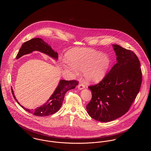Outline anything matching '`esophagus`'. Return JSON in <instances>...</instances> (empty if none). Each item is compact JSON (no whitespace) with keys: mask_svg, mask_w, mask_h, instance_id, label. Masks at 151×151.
Here are the masks:
<instances>
[{"mask_svg":"<svg viewBox=\"0 0 151 151\" xmlns=\"http://www.w3.org/2000/svg\"><path fill=\"white\" fill-rule=\"evenodd\" d=\"M85 87H86V86H84L83 83H81V84H79V86H78V89H80V90H82V89H84Z\"/></svg>","mask_w":151,"mask_h":151,"instance_id":"obj_1","label":"esophagus"}]
</instances>
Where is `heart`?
Listing matches in <instances>:
<instances>
[{
    "label": "heart",
    "instance_id": "heart-1",
    "mask_svg": "<svg viewBox=\"0 0 151 151\" xmlns=\"http://www.w3.org/2000/svg\"><path fill=\"white\" fill-rule=\"evenodd\" d=\"M67 57L70 63H66L65 68L76 74H79L78 69L84 71L86 81L92 83H99L104 79L111 64L107 55L87 48L73 49Z\"/></svg>",
    "mask_w": 151,
    "mask_h": 151
}]
</instances>
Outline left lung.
<instances>
[{"label": "left lung", "instance_id": "1", "mask_svg": "<svg viewBox=\"0 0 151 151\" xmlns=\"http://www.w3.org/2000/svg\"><path fill=\"white\" fill-rule=\"evenodd\" d=\"M113 47L116 63L99 84L88 87L92 97L86 110L91 117L100 122L112 121L125 114L142 81L140 63L136 54L118 45Z\"/></svg>", "mask_w": 151, "mask_h": 151}]
</instances>
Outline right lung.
<instances>
[{
    "label": "right lung",
    "instance_id": "obj_1",
    "mask_svg": "<svg viewBox=\"0 0 151 151\" xmlns=\"http://www.w3.org/2000/svg\"><path fill=\"white\" fill-rule=\"evenodd\" d=\"M34 51H38L44 53L55 60H57L58 58L57 52L51 48V46L48 45V43H46L41 38H32V40L24 42L22 45V47L16 56V59H17L22 57V56L30 54ZM78 84L79 83L76 80H60L55 91L51 96L50 99L46 101V102L40 107L31 110L26 109L22 106L16 100L12 88L11 91L14 100L24 110L33 115L43 116L52 115L57 112L62 105L65 93L68 91L74 89Z\"/></svg>",
    "mask_w": 151,
    "mask_h": 151
}]
</instances>
